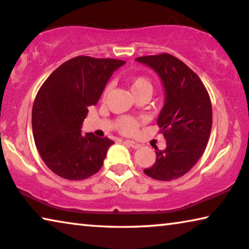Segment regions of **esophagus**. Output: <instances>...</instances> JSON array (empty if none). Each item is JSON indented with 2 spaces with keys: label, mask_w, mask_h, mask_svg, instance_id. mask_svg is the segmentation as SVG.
<instances>
[{
  "label": "esophagus",
  "mask_w": 249,
  "mask_h": 249,
  "mask_svg": "<svg viewBox=\"0 0 249 249\" xmlns=\"http://www.w3.org/2000/svg\"><path fill=\"white\" fill-rule=\"evenodd\" d=\"M125 144L128 145V146H131L132 149H139V148H141V144H140V143L134 142V141H131V140H126Z\"/></svg>",
  "instance_id": "34e87169"
}]
</instances>
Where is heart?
<instances>
[{
    "instance_id": "obj_1",
    "label": "heart",
    "mask_w": 249,
    "mask_h": 249,
    "mask_svg": "<svg viewBox=\"0 0 249 249\" xmlns=\"http://www.w3.org/2000/svg\"><path fill=\"white\" fill-rule=\"evenodd\" d=\"M129 87H131V91L133 94L142 92V91H146V92L150 93L152 92L151 82L146 78H143V76H138V78H133L129 80ZM108 90H109V87H107L106 90H105V96L107 94ZM118 128L121 129V132L125 133V134H132L138 128V123L133 118L123 117L118 121Z\"/></svg>"
}]
</instances>
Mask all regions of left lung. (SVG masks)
<instances>
[{"label":"left lung","instance_id":"1","mask_svg":"<svg viewBox=\"0 0 249 249\" xmlns=\"http://www.w3.org/2000/svg\"><path fill=\"white\" fill-rule=\"evenodd\" d=\"M135 61L157 73L164 92L158 125L167 145L164 150L156 148V162L144 174L157 180L177 179L194 167L206 148L212 128L211 100L198 76L173 55Z\"/></svg>","mask_w":249,"mask_h":249}]
</instances>
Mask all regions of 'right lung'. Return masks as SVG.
<instances>
[{"mask_svg": "<svg viewBox=\"0 0 249 249\" xmlns=\"http://www.w3.org/2000/svg\"><path fill=\"white\" fill-rule=\"evenodd\" d=\"M124 61L78 56L63 63L38 91L33 106V133L46 166L69 180L86 179L103 166L113 141L82 134L88 113L100 99L114 71Z\"/></svg>", "mask_w": 249, "mask_h": 249, "instance_id": "1", "label": "right lung"}]
</instances>
